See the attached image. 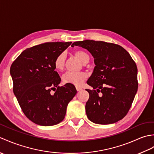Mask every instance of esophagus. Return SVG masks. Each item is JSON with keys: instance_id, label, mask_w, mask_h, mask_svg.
<instances>
[{"instance_id": "esophagus-1", "label": "esophagus", "mask_w": 154, "mask_h": 154, "mask_svg": "<svg viewBox=\"0 0 154 154\" xmlns=\"http://www.w3.org/2000/svg\"><path fill=\"white\" fill-rule=\"evenodd\" d=\"M76 89L77 91H81L82 90V88L80 87H78V86H76Z\"/></svg>"}]
</instances>
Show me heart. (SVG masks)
<instances>
[{
  "instance_id": "b5f03b06",
  "label": "heart",
  "mask_w": 154,
  "mask_h": 154,
  "mask_svg": "<svg viewBox=\"0 0 154 154\" xmlns=\"http://www.w3.org/2000/svg\"><path fill=\"white\" fill-rule=\"evenodd\" d=\"M74 55L83 63H86L89 61V56L85 52L81 50H77L74 52ZM65 61V53H61L55 58L54 66L57 71L63 69ZM87 74L85 72H66L63 75V81L65 83L73 84L75 85H81L84 81L87 79Z\"/></svg>"
}]
</instances>
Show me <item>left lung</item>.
<instances>
[{
  "instance_id": "8db88e82",
  "label": "left lung",
  "mask_w": 154,
  "mask_h": 154,
  "mask_svg": "<svg viewBox=\"0 0 154 154\" xmlns=\"http://www.w3.org/2000/svg\"><path fill=\"white\" fill-rule=\"evenodd\" d=\"M89 51L94 58L92 75L87 81L93 90L85 105L91 122L99 124L115 123L126 115L138 91V69L128 52L120 45L102 41L75 42ZM101 95L99 96L98 93Z\"/></svg>"
}]
</instances>
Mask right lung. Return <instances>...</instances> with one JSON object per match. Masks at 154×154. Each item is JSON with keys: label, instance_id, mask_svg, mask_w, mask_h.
I'll return each mask as SVG.
<instances>
[{"label": "right lung", "instance_id": "1", "mask_svg": "<svg viewBox=\"0 0 154 154\" xmlns=\"http://www.w3.org/2000/svg\"><path fill=\"white\" fill-rule=\"evenodd\" d=\"M71 43L48 42L35 45L23 51L11 65L14 95L26 116L38 125L61 122L68 103L77 93L72 84L58 86L61 78L54 66L55 58Z\"/></svg>", "mask_w": 154, "mask_h": 154}]
</instances>
